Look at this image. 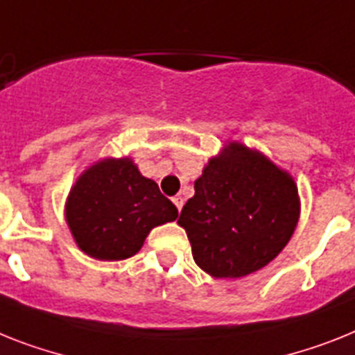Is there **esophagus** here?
Returning <instances> with one entry per match:
<instances>
[{"mask_svg": "<svg viewBox=\"0 0 355 355\" xmlns=\"http://www.w3.org/2000/svg\"><path fill=\"white\" fill-rule=\"evenodd\" d=\"M173 204L177 205V209L178 211H182V205H184V198L180 195H177V196H173Z\"/></svg>", "mask_w": 355, "mask_h": 355, "instance_id": "obj_1", "label": "esophagus"}]
</instances>
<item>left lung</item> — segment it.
Returning <instances> with one entry per match:
<instances>
[{"instance_id": "left-lung-1", "label": "left lung", "mask_w": 355, "mask_h": 355, "mask_svg": "<svg viewBox=\"0 0 355 355\" xmlns=\"http://www.w3.org/2000/svg\"><path fill=\"white\" fill-rule=\"evenodd\" d=\"M297 216L300 198L288 173L233 142L205 166L178 223L200 269L214 278H240L282 252Z\"/></svg>"}]
</instances>
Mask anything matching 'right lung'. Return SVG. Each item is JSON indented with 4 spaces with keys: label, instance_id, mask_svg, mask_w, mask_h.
I'll return each instance as SVG.
<instances>
[{
    "label": "right lung",
    "instance_id": "add662e5",
    "mask_svg": "<svg viewBox=\"0 0 355 355\" xmlns=\"http://www.w3.org/2000/svg\"><path fill=\"white\" fill-rule=\"evenodd\" d=\"M178 211L130 159H108L85 171L70 191L67 222L77 245L97 260H126L155 225Z\"/></svg>",
    "mask_w": 355,
    "mask_h": 355
}]
</instances>
